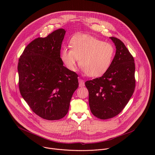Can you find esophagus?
<instances>
[{
	"instance_id": "34e87169",
	"label": "esophagus",
	"mask_w": 155,
	"mask_h": 155,
	"mask_svg": "<svg viewBox=\"0 0 155 155\" xmlns=\"http://www.w3.org/2000/svg\"><path fill=\"white\" fill-rule=\"evenodd\" d=\"M78 81H79V86L80 87L84 86V80H83L82 79L79 78L78 79Z\"/></svg>"
}]
</instances>
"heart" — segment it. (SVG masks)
<instances>
[{
  "mask_svg": "<svg viewBox=\"0 0 155 155\" xmlns=\"http://www.w3.org/2000/svg\"><path fill=\"white\" fill-rule=\"evenodd\" d=\"M70 47L71 49L63 48L61 51V58L65 67L75 71L80 59L82 71L91 77L103 75L110 68L115 54L112 43L87 34L74 36Z\"/></svg>",
  "mask_w": 155,
  "mask_h": 155,
  "instance_id": "heart-1",
  "label": "heart"
}]
</instances>
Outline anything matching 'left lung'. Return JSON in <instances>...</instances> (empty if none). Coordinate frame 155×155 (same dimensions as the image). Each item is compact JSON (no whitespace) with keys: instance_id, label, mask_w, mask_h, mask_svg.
<instances>
[{"instance_id":"obj_1","label":"left lung","mask_w":155,"mask_h":155,"mask_svg":"<svg viewBox=\"0 0 155 155\" xmlns=\"http://www.w3.org/2000/svg\"><path fill=\"white\" fill-rule=\"evenodd\" d=\"M110 38L117 49L110 68L101 77L85 82L91 112L101 120L118 115L133 94L136 86L133 56L120 39Z\"/></svg>"}]
</instances>
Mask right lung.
<instances>
[{"label":"right lung","instance_id":"1","mask_svg":"<svg viewBox=\"0 0 155 155\" xmlns=\"http://www.w3.org/2000/svg\"><path fill=\"white\" fill-rule=\"evenodd\" d=\"M65 31L59 29L37 38L18 62L20 93L32 111L48 120L64 117L78 87V75L63 65L60 52Z\"/></svg>","mask_w":155,"mask_h":155}]
</instances>
